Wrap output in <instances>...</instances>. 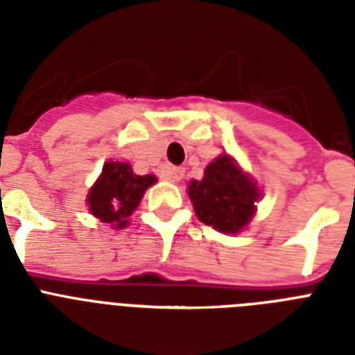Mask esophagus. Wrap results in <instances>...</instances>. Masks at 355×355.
<instances>
[{
	"mask_svg": "<svg viewBox=\"0 0 355 355\" xmlns=\"http://www.w3.org/2000/svg\"><path fill=\"white\" fill-rule=\"evenodd\" d=\"M166 177L173 180V182H180L184 178V169L182 167H167Z\"/></svg>",
	"mask_w": 355,
	"mask_h": 355,
	"instance_id": "1",
	"label": "esophagus"
}]
</instances>
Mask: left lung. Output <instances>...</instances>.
<instances>
[{"instance_id": "left-lung-1", "label": "left lung", "mask_w": 355, "mask_h": 355, "mask_svg": "<svg viewBox=\"0 0 355 355\" xmlns=\"http://www.w3.org/2000/svg\"><path fill=\"white\" fill-rule=\"evenodd\" d=\"M188 197L200 221L223 234H239L256 216L261 188L227 153L206 166L205 177L189 180Z\"/></svg>"}]
</instances>
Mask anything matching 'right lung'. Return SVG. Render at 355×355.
I'll list each match as a JSON object with an SVG mask.
<instances>
[{
	"label": "right lung",
	"mask_w": 355,
	"mask_h": 355,
	"mask_svg": "<svg viewBox=\"0 0 355 355\" xmlns=\"http://www.w3.org/2000/svg\"><path fill=\"white\" fill-rule=\"evenodd\" d=\"M156 180L155 175H136L128 162H105L101 175L86 195L88 211L108 227H128V217Z\"/></svg>",
	"instance_id": "add662e5"
}]
</instances>
